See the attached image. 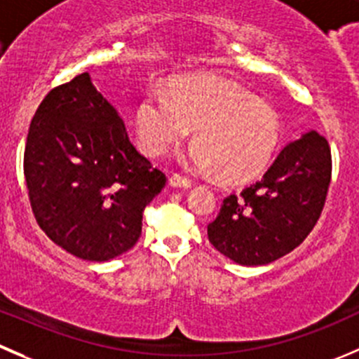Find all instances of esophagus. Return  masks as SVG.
Returning <instances> with one entry per match:
<instances>
[{
    "label": "esophagus",
    "mask_w": 359,
    "mask_h": 359,
    "mask_svg": "<svg viewBox=\"0 0 359 359\" xmlns=\"http://www.w3.org/2000/svg\"><path fill=\"white\" fill-rule=\"evenodd\" d=\"M168 184H170V186H172V187H175V189H187V187L193 186V182H191L189 179H186V177L177 175V173H173V175L170 177Z\"/></svg>",
    "instance_id": "esophagus-1"
}]
</instances>
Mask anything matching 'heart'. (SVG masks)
<instances>
[{"label":"heart","mask_w":359,"mask_h":359,"mask_svg":"<svg viewBox=\"0 0 359 359\" xmlns=\"http://www.w3.org/2000/svg\"><path fill=\"white\" fill-rule=\"evenodd\" d=\"M137 137L151 156L165 154L193 131L184 163L228 184L259 175L279 142V119L247 91L210 75H184L170 89L151 86L135 112Z\"/></svg>","instance_id":"b5f03b06"}]
</instances>
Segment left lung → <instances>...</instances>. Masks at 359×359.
Masks as SVG:
<instances>
[{"label": "left lung", "mask_w": 359, "mask_h": 359, "mask_svg": "<svg viewBox=\"0 0 359 359\" xmlns=\"http://www.w3.org/2000/svg\"><path fill=\"white\" fill-rule=\"evenodd\" d=\"M332 179L325 137L309 131L287 144L261 180L222 201L207 226L212 245L243 266L268 264L300 245L318 222Z\"/></svg>", "instance_id": "1"}]
</instances>
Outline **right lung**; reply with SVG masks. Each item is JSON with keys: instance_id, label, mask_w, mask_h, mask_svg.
<instances>
[{"instance_id": "obj_1", "label": "right lung", "mask_w": 359, "mask_h": 359, "mask_svg": "<svg viewBox=\"0 0 359 359\" xmlns=\"http://www.w3.org/2000/svg\"><path fill=\"white\" fill-rule=\"evenodd\" d=\"M29 201L45 235L73 256L109 261L142 235V212L165 173L130 142L123 117L89 73L38 107L24 151Z\"/></svg>"}]
</instances>
